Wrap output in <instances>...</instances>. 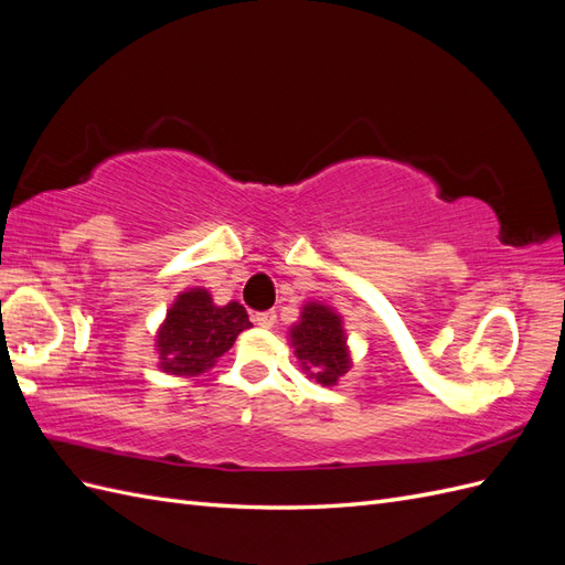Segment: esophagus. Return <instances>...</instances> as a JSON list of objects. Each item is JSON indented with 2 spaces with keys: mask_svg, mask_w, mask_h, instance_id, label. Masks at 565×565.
Returning a JSON list of instances; mask_svg holds the SVG:
<instances>
[{
  "mask_svg": "<svg viewBox=\"0 0 565 565\" xmlns=\"http://www.w3.org/2000/svg\"><path fill=\"white\" fill-rule=\"evenodd\" d=\"M276 320H278V316H276V311H259V313H254V322L259 324V328H273V324H276Z\"/></svg>",
  "mask_w": 565,
  "mask_h": 565,
  "instance_id": "obj_1",
  "label": "esophagus"
}]
</instances>
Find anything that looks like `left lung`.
Instances as JSON below:
<instances>
[{"label":"left lung","mask_w":565,"mask_h":565,"mask_svg":"<svg viewBox=\"0 0 565 565\" xmlns=\"http://www.w3.org/2000/svg\"><path fill=\"white\" fill-rule=\"evenodd\" d=\"M289 341L306 374L322 386H334L351 367L344 324L330 306L306 303L299 322L289 330Z\"/></svg>","instance_id":"left-lung-1"}]
</instances>
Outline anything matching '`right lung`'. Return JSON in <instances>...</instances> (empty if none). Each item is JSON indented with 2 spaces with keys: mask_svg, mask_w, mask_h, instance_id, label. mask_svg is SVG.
Wrapping results in <instances>:
<instances>
[{
  "mask_svg": "<svg viewBox=\"0 0 565 565\" xmlns=\"http://www.w3.org/2000/svg\"><path fill=\"white\" fill-rule=\"evenodd\" d=\"M247 328L252 322L245 306L237 301L216 306L207 289H188L177 297L158 332L160 367L179 377L207 372Z\"/></svg>",
  "mask_w": 565,
  "mask_h": 565,
  "instance_id": "obj_1",
  "label": "right lung"
}]
</instances>
